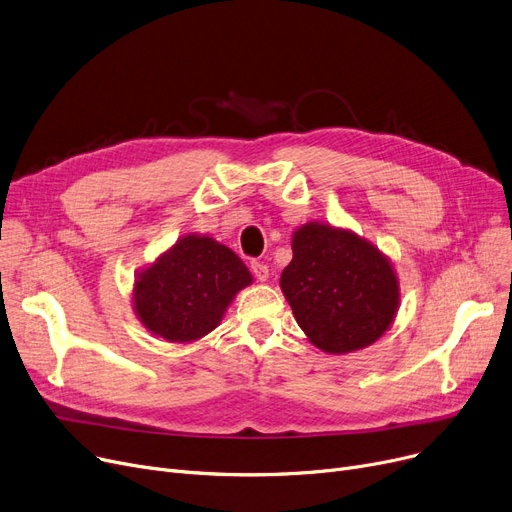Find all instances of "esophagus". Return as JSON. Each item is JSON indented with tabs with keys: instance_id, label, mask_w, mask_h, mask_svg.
<instances>
[{
	"instance_id": "obj_1",
	"label": "esophagus",
	"mask_w": 512,
	"mask_h": 512,
	"mask_svg": "<svg viewBox=\"0 0 512 512\" xmlns=\"http://www.w3.org/2000/svg\"><path fill=\"white\" fill-rule=\"evenodd\" d=\"M251 272H253V276H255L259 282H265V280L270 278L268 265L261 263V261H251Z\"/></svg>"
}]
</instances>
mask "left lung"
<instances>
[{
	"instance_id": "obj_1",
	"label": "left lung",
	"mask_w": 512,
	"mask_h": 512,
	"mask_svg": "<svg viewBox=\"0 0 512 512\" xmlns=\"http://www.w3.org/2000/svg\"><path fill=\"white\" fill-rule=\"evenodd\" d=\"M280 286L309 341L349 353L379 339L399 303L389 261L353 232L307 224L293 236Z\"/></svg>"
}]
</instances>
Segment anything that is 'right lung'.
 Listing matches in <instances>:
<instances>
[{
    "label": "right lung",
    "mask_w": 512,
    "mask_h": 512,
    "mask_svg": "<svg viewBox=\"0 0 512 512\" xmlns=\"http://www.w3.org/2000/svg\"><path fill=\"white\" fill-rule=\"evenodd\" d=\"M247 284V265L228 247L207 236H186L138 278L133 303L150 332L186 343L211 332Z\"/></svg>",
    "instance_id": "1"
}]
</instances>
